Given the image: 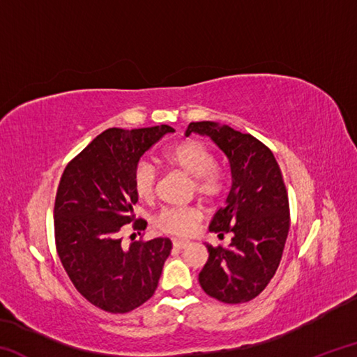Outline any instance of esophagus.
Segmentation results:
<instances>
[{
	"mask_svg": "<svg viewBox=\"0 0 357 357\" xmlns=\"http://www.w3.org/2000/svg\"><path fill=\"white\" fill-rule=\"evenodd\" d=\"M187 245H189V241H184V239H174L173 241V247H174V249H178V250L185 249Z\"/></svg>",
	"mask_w": 357,
	"mask_h": 357,
	"instance_id": "esophagus-1",
	"label": "esophagus"
}]
</instances>
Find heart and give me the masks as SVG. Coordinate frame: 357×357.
<instances>
[{"instance_id": "obj_1", "label": "heart", "mask_w": 357, "mask_h": 357, "mask_svg": "<svg viewBox=\"0 0 357 357\" xmlns=\"http://www.w3.org/2000/svg\"><path fill=\"white\" fill-rule=\"evenodd\" d=\"M164 160L193 181V192L206 202H214L225 189V176L215 167V157L206 144L198 140H185L164 153ZM132 185L138 197L151 202L157 190V170L148 160H140L132 174ZM202 213L197 208H167L155 217V227L167 234L185 236L193 233Z\"/></svg>"}]
</instances>
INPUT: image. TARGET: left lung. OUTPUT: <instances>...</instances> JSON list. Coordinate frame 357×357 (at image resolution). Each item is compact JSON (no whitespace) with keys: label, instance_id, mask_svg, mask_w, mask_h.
Here are the masks:
<instances>
[{"label":"left lung","instance_id":"left-lung-1","mask_svg":"<svg viewBox=\"0 0 357 357\" xmlns=\"http://www.w3.org/2000/svg\"><path fill=\"white\" fill-rule=\"evenodd\" d=\"M208 135L229 162L231 189L209 229L231 233L229 245L206 244L209 258L198 280L203 291L225 304L249 302L268 287L285 249L289 229L288 193L268 146L213 121L190 123L185 135Z\"/></svg>","mask_w":357,"mask_h":357}]
</instances>
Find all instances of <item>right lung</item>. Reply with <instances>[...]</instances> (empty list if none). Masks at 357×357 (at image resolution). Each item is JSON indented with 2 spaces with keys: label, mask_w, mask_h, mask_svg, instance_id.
<instances>
[{
  "label": "right lung",
  "mask_w": 357,
  "mask_h": 357,
  "mask_svg": "<svg viewBox=\"0 0 357 357\" xmlns=\"http://www.w3.org/2000/svg\"><path fill=\"white\" fill-rule=\"evenodd\" d=\"M167 124L102 132L64 168L55 198L58 257L77 291L110 313H128L154 294L172 241L121 244V229L135 220L138 195L132 174L140 157L165 134Z\"/></svg>",
  "instance_id": "1"
}]
</instances>
